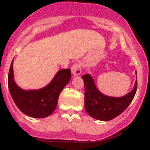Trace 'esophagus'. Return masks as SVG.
<instances>
[{
    "mask_svg": "<svg viewBox=\"0 0 150 150\" xmlns=\"http://www.w3.org/2000/svg\"><path fill=\"white\" fill-rule=\"evenodd\" d=\"M71 73H72V74L74 76H76L81 74V71H82L81 64H80L79 62L74 63V65H72V67H71Z\"/></svg>",
    "mask_w": 150,
    "mask_h": 150,
    "instance_id": "34e87169",
    "label": "esophagus"
}]
</instances>
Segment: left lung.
<instances>
[{
	"label": "left lung",
	"instance_id": "obj_1",
	"mask_svg": "<svg viewBox=\"0 0 150 150\" xmlns=\"http://www.w3.org/2000/svg\"><path fill=\"white\" fill-rule=\"evenodd\" d=\"M82 79L85 84V110L92 117L100 121L111 120L124 112L132 102L137 89V77L132 91L122 97H111L98 89L91 74H86Z\"/></svg>",
	"mask_w": 150,
	"mask_h": 150
}]
</instances>
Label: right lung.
Returning a JSON list of instances; mask_svg holds the SVG:
<instances>
[{
	"label": "right lung",
	"instance_id": "1",
	"mask_svg": "<svg viewBox=\"0 0 150 150\" xmlns=\"http://www.w3.org/2000/svg\"><path fill=\"white\" fill-rule=\"evenodd\" d=\"M13 59L8 75V87L18 108L26 115L34 118H44L55 110L61 91L71 79L70 69L59 70L46 87L35 90L20 88L14 81Z\"/></svg>",
	"mask_w": 150,
	"mask_h": 150
}]
</instances>
